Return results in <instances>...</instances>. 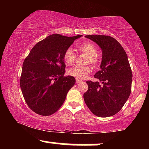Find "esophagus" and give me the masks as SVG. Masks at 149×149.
<instances>
[{
  "label": "esophagus",
  "mask_w": 149,
  "mask_h": 149,
  "mask_svg": "<svg viewBox=\"0 0 149 149\" xmlns=\"http://www.w3.org/2000/svg\"><path fill=\"white\" fill-rule=\"evenodd\" d=\"M76 82L77 83H81L82 80H79V79H76Z\"/></svg>",
  "instance_id": "obj_1"
}]
</instances>
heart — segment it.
Masks as SVG:
<instances>
[{
    "mask_svg": "<svg viewBox=\"0 0 149 149\" xmlns=\"http://www.w3.org/2000/svg\"><path fill=\"white\" fill-rule=\"evenodd\" d=\"M78 49L80 52L85 53L88 55L86 63H90L93 66H98L100 60L97 57V49L93 43L90 42H84L78 45ZM76 54L72 50V49L68 48L65 50L63 54V59L65 64L67 65H71L74 63L76 60ZM92 71V67L90 65L85 66H75L68 70L67 73L69 76L74 77L76 79L83 80L86 78L90 73Z\"/></svg>",
    "mask_w": 149,
    "mask_h": 149,
    "instance_id": "obj_1",
    "label": "heart"
}]
</instances>
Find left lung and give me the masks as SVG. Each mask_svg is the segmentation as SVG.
I'll list each match as a JSON object with an SVG mask.
<instances>
[{"label":"left lung","instance_id":"left-lung-1","mask_svg":"<svg viewBox=\"0 0 149 149\" xmlns=\"http://www.w3.org/2000/svg\"><path fill=\"white\" fill-rule=\"evenodd\" d=\"M102 50L100 71L94 76L97 81H86L83 95L91 112L98 117H109L120 111L131 93L132 73L123 47L109 36L88 35Z\"/></svg>","mask_w":149,"mask_h":149}]
</instances>
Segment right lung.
Segmentation results:
<instances>
[{
	"mask_svg": "<svg viewBox=\"0 0 149 149\" xmlns=\"http://www.w3.org/2000/svg\"><path fill=\"white\" fill-rule=\"evenodd\" d=\"M80 36L52 34L36 44L25 58L20 87L26 103L36 113L47 116L57 111L76 83L74 77L64 76L63 54Z\"/></svg>",
	"mask_w": 149,
	"mask_h": 149,
	"instance_id": "add662e5",
	"label": "right lung"
}]
</instances>
